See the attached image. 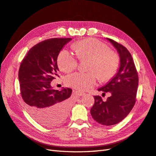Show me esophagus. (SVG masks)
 Returning a JSON list of instances; mask_svg holds the SVG:
<instances>
[{"mask_svg":"<svg viewBox=\"0 0 156 156\" xmlns=\"http://www.w3.org/2000/svg\"><path fill=\"white\" fill-rule=\"evenodd\" d=\"M75 93L76 94L79 96H82V95H84L85 93L84 92H82V91H76Z\"/></svg>","mask_w":156,"mask_h":156,"instance_id":"esophagus-1","label":"esophagus"}]
</instances>
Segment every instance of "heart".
I'll return each instance as SVG.
<instances>
[{"mask_svg": "<svg viewBox=\"0 0 156 156\" xmlns=\"http://www.w3.org/2000/svg\"><path fill=\"white\" fill-rule=\"evenodd\" d=\"M78 57L83 61L91 60L88 66L89 73H74L67 76V86L80 91H85L94 87L98 81L107 82L112 78L119 69V57L105 43L94 38L81 40L74 45ZM58 65L62 71L70 73L76 69L78 59L76 55L63 50L59 53Z\"/></svg>", "mask_w": 156, "mask_h": 156, "instance_id": "b5f03b06", "label": "heart"}]
</instances>
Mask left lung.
<instances>
[{
    "mask_svg": "<svg viewBox=\"0 0 156 156\" xmlns=\"http://www.w3.org/2000/svg\"><path fill=\"white\" fill-rule=\"evenodd\" d=\"M116 48L120 57V68L116 76L98 91L110 96L103 101L99 95L94 96L95 103L90 113L95 121L103 125H114L129 114L136 100L138 75L130 52L121 44L107 38Z\"/></svg>",
    "mask_w": 156,
    "mask_h": 156,
    "instance_id": "left-lung-1",
    "label": "left lung"
}]
</instances>
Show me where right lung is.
<instances>
[{
  "instance_id": "1",
  "label": "right lung",
  "mask_w": 156,
  "mask_h": 156,
  "mask_svg": "<svg viewBox=\"0 0 156 156\" xmlns=\"http://www.w3.org/2000/svg\"><path fill=\"white\" fill-rule=\"evenodd\" d=\"M71 38H51L34 45L23 58L18 73L20 92L27 111L37 122L57 125L68 116L72 89L53 90L59 77L57 57Z\"/></svg>"
}]
</instances>
